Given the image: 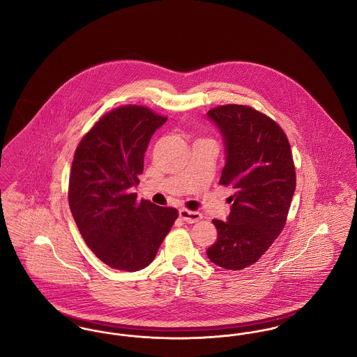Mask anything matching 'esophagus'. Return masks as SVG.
<instances>
[{"instance_id": "34e87169", "label": "esophagus", "mask_w": 357, "mask_h": 357, "mask_svg": "<svg viewBox=\"0 0 357 357\" xmlns=\"http://www.w3.org/2000/svg\"><path fill=\"white\" fill-rule=\"evenodd\" d=\"M179 217L187 222V223H195V222L202 220V214L198 211H191L187 208H181L179 210Z\"/></svg>"}]
</instances>
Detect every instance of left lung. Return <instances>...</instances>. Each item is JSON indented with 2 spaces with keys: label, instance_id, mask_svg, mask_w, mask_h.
<instances>
[{
  "label": "left lung",
  "instance_id": "left-lung-1",
  "mask_svg": "<svg viewBox=\"0 0 357 357\" xmlns=\"http://www.w3.org/2000/svg\"><path fill=\"white\" fill-rule=\"evenodd\" d=\"M221 132L226 163L220 183L233 190L227 221L213 220L218 238L206 250L227 271L255 264L282 231L296 190L288 137L269 116L248 105L207 112Z\"/></svg>",
  "mask_w": 357,
  "mask_h": 357
}]
</instances>
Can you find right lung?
<instances>
[{"instance_id": "obj_1", "label": "right lung", "mask_w": 357, "mask_h": 357, "mask_svg": "<svg viewBox=\"0 0 357 357\" xmlns=\"http://www.w3.org/2000/svg\"><path fill=\"white\" fill-rule=\"evenodd\" d=\"M167 118L142 105L104 115L79 143L69 176L70 213L88 248L105 265L136 272L149 266L178 218L176 208L137 202L153 132Z\"/></svg>"}]
</instances>
